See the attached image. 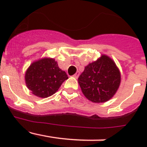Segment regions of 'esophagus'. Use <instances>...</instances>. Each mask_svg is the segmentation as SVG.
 I'll use <instances>...</instances> for the list:
<instances>
[{"mask_svg":"<svg viewBox=\"0 0 147 147\" xmlns=\"http://www.w3.org/2000/svg\"><path fill=\"white\" fill-rule=\"evenodd\" d=\"M79 76H80V72H78L77 71V72H76L74 75V77L76 78V79H77V78L79 77Z\"/></svg>","mask_w":147,"mask_h":147,"instance_id":"34e87169","label":"esophagus"}]
</instances>
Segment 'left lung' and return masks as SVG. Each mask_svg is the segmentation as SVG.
<instances>
[{
  "mask_svg": "<svg viewBox=\"0 0 147 147\" xmlns=\"http://www.w3.org/2000/svg\"><path fill=\"white\" fill-rule=\"evenodd\" d=\"M82 93L90 102L104 103L112 98L121 83L119 67L110 57L102 54L89 63L78 78Z\"/></svg>",
  "mask_w": 147,
  "mask_h": 147,
  "instance_id": "obj_1",
  "label": "left lung"
}]
</instances>
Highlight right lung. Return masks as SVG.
<instances>
[{
  "label": "right lung",
  "mask_w": 147,
  "mask_h": 147,
  "mask_svg": "<svg viewBox=\"0 0 147 147\" xmlns=\"http://www.w3.org/2000/svg\"><path fill=\"white\" fill-rule=\"evenodd\" d=\"M67 75L53 58L44 57L33 62L25 74L26 87L32 94L47 98L57 91Z\"/></svg>",
  "instance_id": "add662e5"
}]
</instances>
